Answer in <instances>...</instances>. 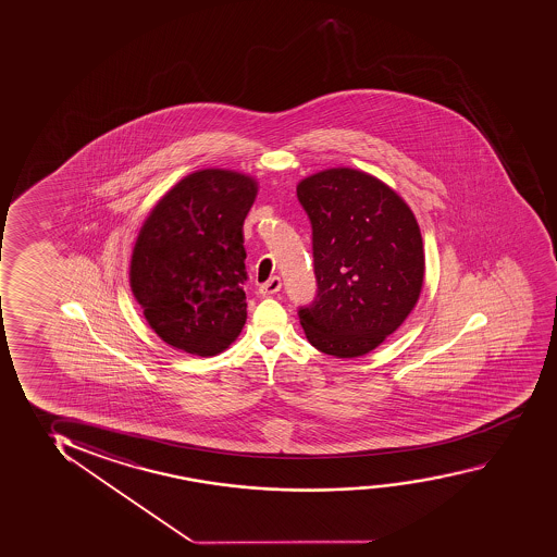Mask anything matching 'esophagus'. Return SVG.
Wrapping results in <instances>:
<instances>
[{"label": "esophagus", "mask_w": 557, "mask_h": 557, "mask_svg": "<svg viewBox=\"0 0 557 557\" xmlns=\"http://www.w3.org/2000/svg\"><path fill=\"white\" fill-rule=\"evenodd\" d=\"M282 288V281L278 278V276H273V278H269L265 284H261L260 286V294L263 297L268 296H275V294H278Z\"/></svg>", "instance_id": "esophagus-1"}]
</instances>
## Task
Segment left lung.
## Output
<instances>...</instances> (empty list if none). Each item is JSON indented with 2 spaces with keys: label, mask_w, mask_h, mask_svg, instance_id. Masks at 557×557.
Listing matches in <instances>:
<instances>
[{
  "label": "left lung",
  "mask_w": 557,
  "mask_h": 557,
  "mask_svg": "<svg viewBox=\"0 0 557 557\" xmlns=\"http://www.w3.org/2000/svg\"><path fill=\"white\" fill-rule=\"evenodd\" d=\"M311 218L319 294L299 311L314 349L358 358L377 349L416 309L424 248L408 202L368 172L337 166L297 184Z\"/></svg>",
  "instance_id": "obj_1"
}]
</instances>
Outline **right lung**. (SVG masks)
Listing matches in <instances>:
<instances>
[{
    "label": "right lung",
    "instance_id": "right-lung-1",
    "mask_svg": "<svg viewBox=\"0 0 557 557\" xmlns=\"http://www.w3.org/2000/svg\"><path fill=\"white\" fill-rule=\"evenodd\" d=\"M258 180L200 169L157 200L134 243L128 281L149 327L166 345L215 357L246 322L245 218Z\"/></svg>",
    "mask_w": 557,
    "mask_h": 557
}]
</instances>
